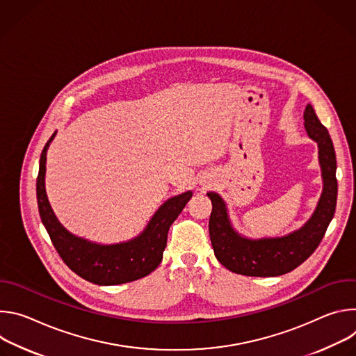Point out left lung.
<instances>
[{"mask_svg":"<svg viewBox=\"0 0 356 356\" xmlns=\"http://www.w3.org/2000/svg\"><path fill=\"white\" fill-rule=\"evenodd\" d=\"M304 128L309 138L318 145L323 193L313 216L301 228L283 236L246 238L232 227L224 198L216 191L207 193L213 202L209 222L210 239L216 258L228 270L257 277L289 273L310 258L324 238L337 206L335 150L327 128L320 122L310 104L304 111Z\"/></svg>","mask_w":356,"mask_h":356,"instance_id":"obj_1","label":"left lung"}]
</instances>
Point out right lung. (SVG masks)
<instances>
[{
    "label": "right lung",
    "mask_w": 356,
    "mask_h": 356,
    "mask_svg": "<svg viewBox=\"0 0 356 356\" xmlns=\"http://www.w3.org/2000/svg\"><path fill=\"white\" fill-rule=\"evenodd\" d=\"M55 136L56 132L42 150L36 197L40 220L63 262L80 277L98 286L122 284L154 272L162 262L169 228L186 207L193 193L188 190L168 198L152 216L145 229L129 241L103 245L76 236L59 222L46 195V152Z\"/></svg>",
    "instance_id": "1"
}]
</instances>
